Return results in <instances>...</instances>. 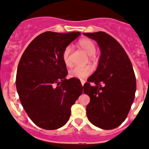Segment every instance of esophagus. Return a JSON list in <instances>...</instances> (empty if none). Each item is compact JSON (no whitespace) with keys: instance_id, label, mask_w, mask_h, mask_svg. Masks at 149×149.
I'll return each mask as SVG.
<instances>
[{"instance_id":"obj_1","label":"esophagus","mask_w":149,"mask_h":149,"mask_svg":"<svg viewBox=\"0 0 149 149\" xmlns=\"http://www.w3.org/2000/svg\"><path fill=\"white\" fill-rule=\"evenodd\" d=\"M85 82H86V81L83 80V79H81V84H82V86H83V85L85 84Z\"/></svg>"}]
</instances>
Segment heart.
<instances>
[{
	"label": "heart",
	"mask_w": 149,
	"mask_h": 149,
	"mask_svg": "<svg viewBox=\"0 0 149 149\" xmlns=\"http://www.w3.org/2000/svg\"><path fill=\"white\" fill-rule=\"evenodd\" d=\"M79 45L82 47V49L86 51L88 54L89 60L92 61H95V53L96 51V46L93 41L89 38H82L79 41ZM70 53H71V47L67 46L65 47L62 54V58L64 64L67 67L70 66ZM92 72V68L90 66H85V67H75L70 69L69 71V77L72 78H79L84 79L89 76Z\"/></svg>",
	"instance_id": "b5f03b06"
}]
</instances>
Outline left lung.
Masks as SVG:
<instances>
[{
  "instance_id": "1",
  "label": "left lung",
  "mask_w": 149,
  "mask_h": 149,
  "mask_svg": "<svg viewBox=\"0 0 149 149\" xmlns=\"http://www.w3.org/2000/svg\"><path fill=\"white\" fill-rule=\"evenodd\" d=\"M83 35L95 40L101 50L97 70L83 86V92L90 97L87 117L95 127L112 130L126 120L134 101V70L126 51L112 36L104 32Z\"/></svg>"
}]
</instances>
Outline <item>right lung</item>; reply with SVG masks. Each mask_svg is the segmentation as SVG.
<instances>
[{
  "instance_id": "add662e5",
  "label": "right lung",
  "mask_w": 149,
  "mask_h": 149,
  "mask_svg": "<svg viewBox=\"0 0 149 149\" xmlns=\"http://www.w3.org/2000/svg\"><path fill=\"white\" fill-rule=\"evenodd\" d=\"M45 32L32 40L18 64L16 86L22 107L32 122L57 130L70 119L71 107L82 93L80 81L67 79L62 58L64 48L80 36Z\"/></svg>"
}]
</instances>
